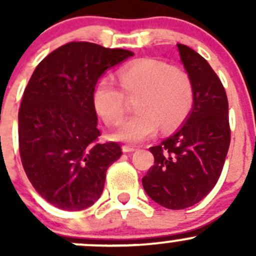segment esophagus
I'll return each instance as SVG.
<instances>
[{
	"instance_id": "esophagus-1",
	"label": "esophagus",
	"mask_w": 256,
	"mask_h": 256,
	"mask_svg": "<svg viewBox=\"0 0 256 256\" xmlns=\"http://www.w3.org/2000/svg\"><path fill=\"white\" fill-rule=\"evenodd\" d=\"M134 151H136L135 147L128 146V144H125V146H122V152H125V154H128V152H134Z\"/></svg>"
}]
</instances>
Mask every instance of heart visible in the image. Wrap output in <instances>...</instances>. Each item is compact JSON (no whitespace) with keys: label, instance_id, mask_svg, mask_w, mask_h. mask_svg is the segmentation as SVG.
<instances>
[{"label":"heart","instance_id":"obj_1","mask_svg":"<svg viewBox=\"0 0 256 256\" xmlns=\"http://www.w3.org/2000/svg\"><path fill=\"white\" fill-rule=\"evenodd\" d=\"M118 84L110 76L98 80L92 92V106L109 126L121 122L128 110L126 97L138 98V112L126 120L114 138L138 144L158 131L168 132L184 122L194 102V88L190 74L157 59L144 58L126 64L118 70Z\"/></svg>","mask_w":256,"mask_h":256}]
</instances>
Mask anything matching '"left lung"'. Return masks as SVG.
<instances>
[{
	"label": "left lung",
	"instance_id": "left-lung-1",
	"mask_svg": "<svg viewBox=\"0 0 256 256\" xmlns=\"http://www.w3.org/2000/svg\"><path fill=\"white\" fill-rule=\"evenodd\" d=\"M177 47L194 88L192 112L174 135L150 147L154 164L142 178L148 197L168 209L190 207L213 190L230 144L228 98L220 79L197 52Z\"/></svg>",
	"mask_w": 256,
	"mask_h": 256
}]
</instances>
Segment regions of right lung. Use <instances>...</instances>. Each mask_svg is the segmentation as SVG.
Here are the masks:
<instances>
[{
  "label": "right lung",
  "instance_id": "right-lung-1",
  "mask_svg": "<svg viewBox=\"0 0 256 256\" xmlns=\"http://www.w3.org/2000/svg\"><path fill=\"white\" fill-rule=\"evenodd\" d=\"M132 56L69 42L33 72L18 112L20 161L34 190L54 207L82 210L102 196L108 168L122 152L118 142H99L92 92L106 69Z\"/></svg>",
  "mask_w": 256,
  "mask_h": 256
}]
</instances>
